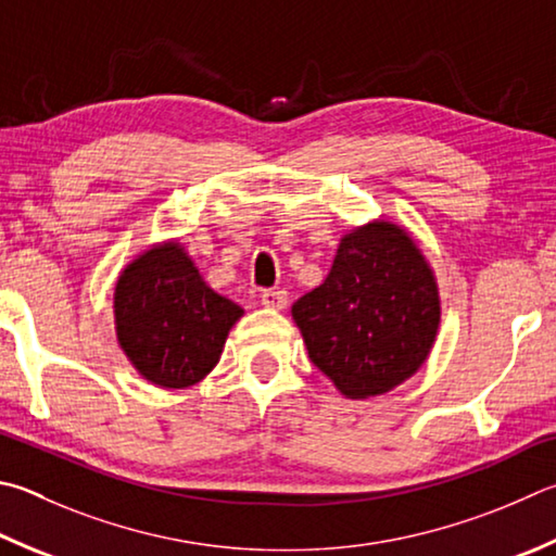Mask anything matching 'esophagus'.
<instances>
[{"mask_svg":"<svg viewBox=\"0 0 556 556\" xmlns=\"http://www.w3.org/2000/svg\"><path fill=\"white\" fill-rule=\"evenodd\" d=\"M262 306L271 308V311H281L287 306V291L265 289V291H262Z\"/></svg>","mask_w":556,"mask_h":556,"instance_id":"1","label":"esophagus"}]
</instances>
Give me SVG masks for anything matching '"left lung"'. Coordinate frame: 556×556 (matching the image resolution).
Here are the masks:
<instances>
[{
  "label": "left lung",
  "mask_w": 556,
  "mask_h": 556,
  "mask_svg": "<svg viewBox=\"0 0 556 556\" xmlns=\"http://www.w3.org/2000/svg\"><path fill=\"white\" fill-rule=\"evenodd\" d=\"M308 357L350 399L408 379L435 342L440 299L426 257L393 224L340 240L330 275L291 306Z\"/></svg>",
  "instance_id": "1"
}]
</instances>
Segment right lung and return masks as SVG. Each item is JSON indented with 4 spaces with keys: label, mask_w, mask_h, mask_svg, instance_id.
<instances>
[{
    "label": "right lung",
    "mask_w": 556,
    "mask_h": 556,
    "mask_svg": "<svg viewBox=\"0 0 556 556\" xmlns=\"http://www.w3.org/2000/svg\"><path fill=\"white\" fill-rule=\"evenodd\" d=\"M116 336L134 367L165 389H185L216 367L243 308L216 294L177 243L148 250L121 271Z\"/></svg>",
    "instance_id": "1"
}]
</instances>
